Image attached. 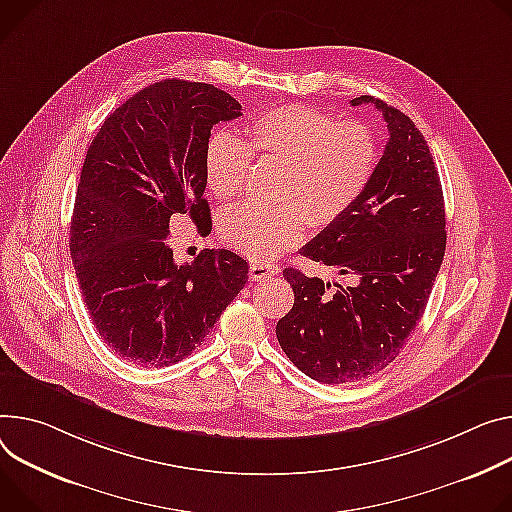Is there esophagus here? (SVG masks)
Segmentation results:
<instances>
[{"label":"esophagus","instance_id":"esophagus-1","mask_svg":"<svg viewBox=\"0 0 512 512\" xmlns=\"http://www.w3.org/2000/svg\"><path fill=\"white\" fill-rule=\"evenodd\" d=\"M277 273H280V267L271 265V263H259V261H255V263H251V267H249V275H251L253 282H267V280H271V277H275Z\"/></svg>","mask_w":512,"mask_h":512}]
</instances>
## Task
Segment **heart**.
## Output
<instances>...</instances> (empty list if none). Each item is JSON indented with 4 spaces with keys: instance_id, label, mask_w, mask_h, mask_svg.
I'll list each match as a JSON object with an SVG mask.
<instances>
[{
    "instance_id": "b5f03b06",
    "label": "heart",
    "mask_w": 512,
    "mask_h": 512,
    "mask_svg": "<svg viewBox=\"0 0 512 512\" xmlns=\"http://www.w3.org/2000/svg\"><path fill=\"white\" fill-rule=\"evenodd\" d=\"M247 143L218 130L204 155L212 194L230 200L243 192L253 155L282 163L277 206L243 204L220 220V237L241 255L269 261L296 247L308 222L327 226L361 198L378 163L376 136L361 122H339L310 106L288 104L251 118Z\"/></svg>"
}]
</instances>
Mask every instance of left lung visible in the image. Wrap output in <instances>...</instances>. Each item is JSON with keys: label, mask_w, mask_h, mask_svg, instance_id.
<instances>
[{"label": "left lung", "mask_w": 512, "mask_h": 512, "mask_svg": "<svg viewBox=\"0 0 512 512\" xmlns=\"http://www.w3.org/2000/svg\"><path fill=\"white\" fill-rule=\"evenodd\" d=\"M388 145L365 192L347 214L322 228L302 255L337 267L353 286H324L288 267L292 310L275 335L290 361L322 384L369 378L396 359L423 316L445 255V202L425 136L400 110L374 96Z\"/></svg>", "instance_id": "left-lung-1"}]
</instances>
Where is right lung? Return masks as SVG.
<instances>
[{
  "label": "right lung",
  "mask_w": 512,
  "mask_h": 512,
  "mask_svg": "<svg viewBox=\"0 0 512 512\" xmlns=\"http://www.w3.org/2000/svg\"><path fill=\"white\" fill-rule=\"evenodd\" d=\"M241 116L226 91L163 79L116 108L91 141L71 218V259L83 302L120 357L165 367L188 357L249 280L226 249L177 265L169 224L188 216L206 237L204 155L210 130Z\"/></svg>",
  "instance_id": "1"
}]
</instances>
